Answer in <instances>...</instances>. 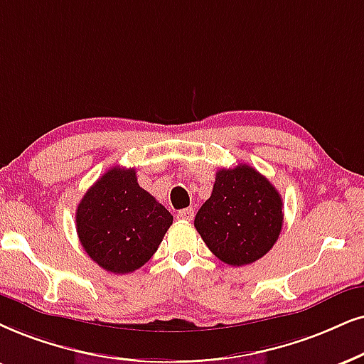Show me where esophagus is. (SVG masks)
I'll return each instance as SVG.
<instances>
[{
  "instance_id": "1",
  "label": "esophagus",
  "mask_w": 364,
  "mask_h": 364,
  "mask_svg": "<svg viewBox=\"0 0 364 364\" xmlns=\"http://www.w3.org/2000/svg\"><path fill=\"white\" fill-rule=\"evenodd\" d=\"M193 216H195V211H193V208H185V210L178 211V218L183 220V222H191Z\"/></svg>"
}]
</instances>
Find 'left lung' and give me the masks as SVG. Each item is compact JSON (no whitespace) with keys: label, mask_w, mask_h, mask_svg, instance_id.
I'll return each mask as SVG.
<instances>
[{"label":"left lung","mask_w":364,"mask_h":364,"mask_svg":"<svg viewBox=\"0 0 364 364\" xmlns=\"http://www.w3.org/2000/svg\"><path fill=\"white\" fill-rule=\"evenodd\" d=\"M282 198L247 164L216 171L213 191L198 210L195 228L225 264L242 267L264 257L284 223Z\"/></svg>","instance_id":"obj_1"}]
</instances>
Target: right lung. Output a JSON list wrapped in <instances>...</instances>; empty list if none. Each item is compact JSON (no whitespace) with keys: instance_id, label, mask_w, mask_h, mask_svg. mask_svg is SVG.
I'll return each mask as SVG.
<instances>
[{"instance_id":"1","label":"right lung","mask_w":364,"mask_h":364,"mask_svg":"<svg viewBox=\"0 0 364 364\" xmlns=\"http://www.w3.org/2000/svg\"><path fill=\"white\" fill-rule=\"evenodd\" d=\"M77 235L95 264L112 274L134 272L148 262L173 215L137 183L134 168H110L77 206Z\"/></svg>"}]
</instances>
